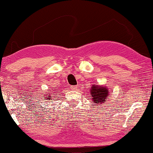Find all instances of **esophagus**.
I'll return each instance as SVG.
<instances>
[{
  "label": "esophagus",
  "instance_id": "1",
  "mask_svg": "<svg viewBox=\"0 0 153 153\" xmlns=\"http://www.w3.org/2000/svg\"><path fill=\"white\" fill-rule=\"evenodd\" d=\"M70 87H71V89H72V90H76L77 88V86H71Z\"/></svg>",
  "mask_w": 153,
  "mask_h": 153
}]
</instances>
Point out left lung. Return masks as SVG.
Wrapping results in <instances>:
<instances>
[{
    "mask_svg": "<svg viewBox=\"0 0 153 153\" xmlns=\"http://www.w3.org/2000/svg\"><path fill=\"white\" fill-rule=\"evenodd\" d=\"M90 90V94L93 100V103L102 104L103 101H107L108 97L109 96V91L106 87L92 86Z\"/></svg>",
    "mask_w": 153,
    "mask_h": 153,
    "instance_id": "left-lung-1",
    "label": "left lung"
}]
</instances>
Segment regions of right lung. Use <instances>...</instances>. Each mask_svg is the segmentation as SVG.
Returning a JSON list of instances; mask_svg holds the SVG:
<instances>
[{
	"label": "right lung",
	"mask_w": 153,
	"mask_h": 153,
	"mask_svg": "<svg viewBox=\"0 0 153 153\" xmlns=\"http://www.w3.org/2000/svg\"><path fill=\"white\" fill-rule=\"evenodd\" d=\"M49 98H49V99H51V96H49V97H48Z\"/></svg>",
	"instance_id": "right-lung-1"
}]
</instances>
